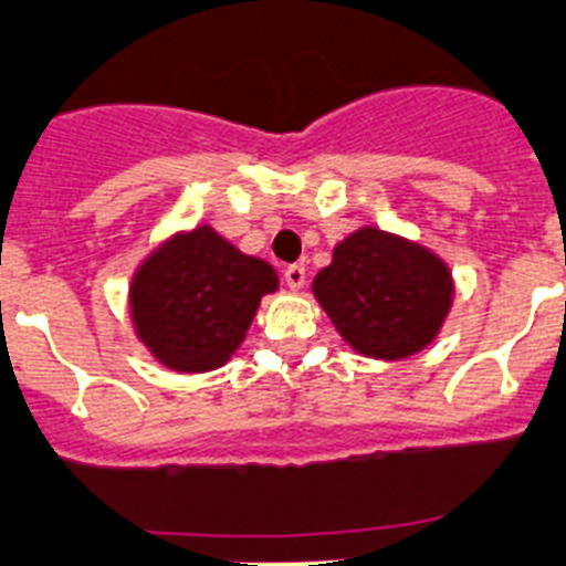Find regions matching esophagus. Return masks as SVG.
<instances>
[{"label": "esophagus", "mask_w": 566, "mask_h": 566, "mask_svg": "<svg viewBox=\"0 0 566 566\" xmlns=\"http://www.w3.org/2000/svg\"><path fill=\"white\" fill-rule=\"evenodd\" d=\"M283 277H286L289 289H303L305 286V266L303 263H292V266H286Z\"/></svg>", "instance_id": "34e87169"}]
</instances>
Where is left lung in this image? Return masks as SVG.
I'll list each match as a JSON object with an SVG mask.
<instances>
[{
	"mask_svg": "<svg viewBox=\"0 0 566 566\" xmlns=\"http://www.w3.org/2000/svg\"><path fill=\"white\" fill-rule=\"evenodd\" d=\"M314 294L347 345L373 359H403L443 325L452 274L429 249L365 227L334 249Z\"/></svg>",
	"mask_w": 566,
	"mask_h": 566,
	"instance_id": "obj_1",
	"label": "left lung"
}]
</instances>
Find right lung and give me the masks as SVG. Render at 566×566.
Listing matches in <instances>:
<instances>
[{"label": "right lung", "instance_id": "1", "mask_svg": "<svg viewBox=\"0 0 566 566\" xmlns=\"http://www.w3.org/2000/svg\"><path fill=\"white\" fill-rule=\"evenodd\" d=\"M277 289L269 263L241 255L210 227L176 235L132 283L137 334L163 365L181 373L221 367L247 336L258 303Z\"/></svg>", "mask_w": 566, "mask_h": 566}]
</instances>
